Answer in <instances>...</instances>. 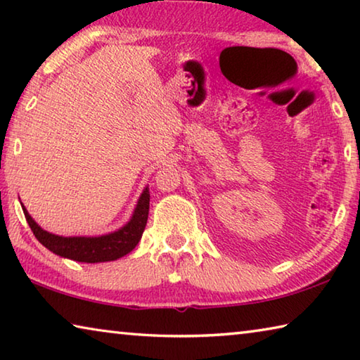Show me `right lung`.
<instances>
[{
	"label": "right lung",
	"mask_w": 360,
	"mask_h": 360,
	"mask_svg": "<svg viewBox=\"0 0 360 360\" xmlns=\"http://www.w3.org/2000/svg\"><path fill=\"white\" fill-rule=\"evenodd\" d=\"M149 200V187H144L130 221L124 227L100 236H60L51 233L34 222V219L28 214L23 205L22 210L33 235L49 251L65 259L85 262V264H98V262L117 260L136 248L143 236L146 224H148Z\"/></svg>",
	"instance_id": "1"
}]
</instances>
